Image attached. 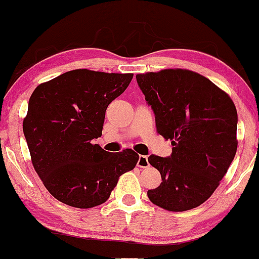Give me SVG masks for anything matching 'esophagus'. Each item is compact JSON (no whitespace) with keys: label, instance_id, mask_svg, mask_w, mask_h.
Listing matches in <instances>:
<instances>
[{"label":"esophagus","instance_id":"obj_1","mask_svg":"<svg viewBox=\"0 0 259 259\" xmlns=\"http://www.w3.org/2000/svg\"><path fill=\"white\" fill-rule=\"evenodd\" d=\"M138 167H148L149 166V161H148V156L145 155H139L138 158V162H137Z\"/></svg>","mask_w":259,"mask_h":259}]
</instances>
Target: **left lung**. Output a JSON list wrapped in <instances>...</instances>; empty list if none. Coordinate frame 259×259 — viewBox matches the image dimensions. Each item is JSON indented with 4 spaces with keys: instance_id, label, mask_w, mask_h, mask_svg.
Returning a JSON list of instances; mask_svg holds the SVG:
<instances>
[{
    "instance_id": "1",
    "label": "left lung",
    "mask_w": 259,
    "mask_h": 259,
    "mask_svg": "<svg viewBox=\"0 0 259 259\" xmlns=\"http://www.w3.org/2000/svg\"><path fill=\"white\" fill-rule=\"evenodd\" d=\"M136 78L155 115L156 132L174 145L168 158H148L162 180L148 191V198L170 211L198 207L214 193L235 158L236 106L228 93L190 69L167 68Z\"/></svg>"
}]
</instances>
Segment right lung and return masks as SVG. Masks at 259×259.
Wrapping results in <instances>:
<instances>
[{
	"mask_svg": "<svg viewBox=\"0 0 259 259\" xmlns=\"http://www.w3.org/2000/svg\"><path fill=\"white\" fill-rule=\"evenodd\" d=\"M132 78L73 69L39 84L31 94L23 132L36 174L60 202L80 209L103 204L122 174L137 165L135 150L110 153L92 142L101 137L109 104Z\"/></svg>",
	"mask_w": 259,
	"mask_h": 259,
	"instance_id": "right-lung-1",
	"label": "right lung"
}]
</instances>
